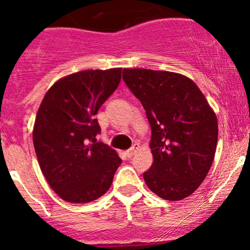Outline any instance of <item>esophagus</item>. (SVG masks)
<instances>
[{"label": "esophagus", "instance_id": "1", "mask_svg": "<svg viewBox=\"0 0 250 250\" xmlns=\"http://www.w3.org/2000/svg\"><path fill=\"white\" fill-rule=\"evenodd\" d=\"M137 148H139V146L137 145H134L131 148H129V150L126 151V156L129 157V159H131V157L135 155V152L137 151Z\"/></svg>", "mask_w": 250, "mask_h": 250}]
</instances>
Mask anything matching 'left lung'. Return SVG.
<instances>
[{
  "label": "left lung",
  "instance_id": "obj_1",
  "mask_svg": "<svg viewBox=\"0 0 250 250\" xmlns=\"http://www.w3.org/2000/svg\"><path fill=\"white\" fill-rule=\"evenodd\" d=\"M123 79L140 100L151 126L153 162L144 172L148 188L167 201L193 193L216 153L218 124L202 91L185 75L124 69Z\"/></svg>",
  "mask_w": 250,
  "mask_h": 250
}]
</instances>
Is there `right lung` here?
<instances>
[{"label":"right lung","instance_id":"1","mask_svg":"<svg viewBox=\"0 0 250 250\" xmlns=\"http://www.w3.org/2000/svg\"><path fill=\"white\" fill-rule=\"evenodd\" d=\"M121 69L84 70L58 80L44 95L33 129V145L49 186L67 202L86 203L113 183L121 159L97 141L95 115L116 90Z\"/></svg>","mask_w":250,"mask_h":250}]
</instances>
